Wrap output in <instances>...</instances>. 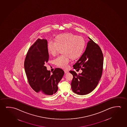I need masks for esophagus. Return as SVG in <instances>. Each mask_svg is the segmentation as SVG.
<instances>
[{
	"label": "esophagus",
	"mask_w": 127,
	"mask_h": 127,
	"mask_svg": "<svg viewBox=\"0 0 127 127\" xmlns=\"http://www.w3.org/2000/svg\"><path fill=\"white\" fill-rule=\"evenodd\" d=\"M64 73L65 74H67L68 73H69V72H68V71L67 70H64Z\"/></svg>",
	"instance_id": "esophagus-1"
}]
</instances>
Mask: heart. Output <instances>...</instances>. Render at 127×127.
<instances>
[{
	"mask_svg": "<svg viewBox=\"0 0 127 127\" xmlns=\"http://www.w3.org/2000/svg\"><path fill=\"white\" fill-rule=\"evenodd\" d=\"M85 41L83 37L71 33H61L55 37V41L50 40L47 44L48 53L52 56L57 54L59 48H62L63 55L55 59V64L62 68L68 67L71 58L76 59L83 53Z\"/></svg>",
	"mask_w": 127,
	"mask_h": 127,
	"instance_id": "1",
	"label": "heart"
}]
</instances>
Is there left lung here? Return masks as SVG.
Instances as JSON below:
<instances>
[{
  "label": "left lung",
  "mask_w": 127,
  "mask_h": 127,
  "mask_svg": "<svg viewBox=\"0 0 127 127\" xmlns=\"http://www.w3.org/2000/svg\"><path fill=\"white\" fill-rule=\"evenodd\" d=\"M90 40L81 57L74 64V68H81L82 72L79 74L70 71L73 75L71 83L72 91L84 95L90 93L95 89L100 79L103 67V53L98 44L88 37Z\"/></svg>",
  "instance_id": "8db88e82"
}]
</instances>
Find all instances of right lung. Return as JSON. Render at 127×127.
<instances>
[{"label": "right lung", "mask_w": 127, "mask_h": 127, "mask_svg": "<svg viewBox=\"0 0 127 127\" xmlns=\"http://www.w3.org/2000/svg\"><path fill=\"white\" fill-rule=\"evenodd\" d=\"M46 39L38 38L30 47L24 61V69L28 83L37 93L49 96L55 94L58 84L64 75L61 68L50 73L44 64L49 60Z\"/></svg>", "instance_id": "obj_1"}]
</instances>
